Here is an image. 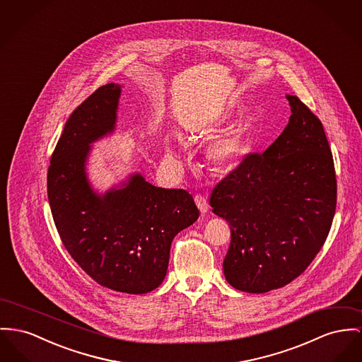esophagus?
Returning <instances> with one entry per match:
<instances>
[{
    "label": "esophagus",
    "mask_w": 362,
    "mask_h": 362,
    "mask_svg": "<svg viewBox=\"0 0 362 362\" xmlns=\"http://www.w3.org/2000/svg\"><path fill=\"white\" fill-rule=\"evenodd\" d=\"M194 203H196V206H197V209L200 210L202 214H204V213L209 211V203H207V200H206L204 196L196 194V196H194Z\"/></svg>",
    "instance_id": "1"
}]
</instances>
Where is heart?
I'll use <instances>...</instances> for the list:
<instances>
[{"label": "heart", "instance_id": "obj_1", "mask_svg": "<svg viewBox=\"0 0 362 362\" xmlns=\"http://www.w3.org/2000/svg\"><path fill=\"white\" fill-rule=\"evenodd\" d=\"M225 119V114L217 115L211 119L199 122L189 130L192 137H204L211 133L216 126ZM251 148L250 124L239 123L223 134L218 136L206 148L207 160L221 173H228L240 166Z\"/></svg>", "mask_w": 362, "mask_h": 362}]
</instances>
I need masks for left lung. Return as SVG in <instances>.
I'll list each match as a JSON object with an SVG mask.
<instances>
[{
  "instance_id": "1",
  "label": "left lung",
  "mask_w": 362,
  "mask_h": 362,
  "mask_svg": "<svg viewBox=\"0 0 362 362\" xmlns=\"http://www.w3.org/2000/svg\"><path fill=\"white\" fill-rule=\"evenodd\" d=\"M288 124L264 153L247 155L213 189V213L230 226L223 274L233 288L264 293L287 286L329 233L337 175L322 123L287 95Z\"/></svg>"
}]
</instances>
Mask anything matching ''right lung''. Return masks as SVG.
<instances>
[{"label":"right lung","instance_id":"obj_1","mask_svg":"<svg viewBox=\"0 0 362 362\" xmlns=\"http://www.w3.org/2000/svg\"><path fill=\"white\" fill-rule=\"evenodd\" d=\"M121 92L104 85L70 115L50 158L48 199L74 261L100 286L137 295L162 284L171 241L199 210L187 191L158 188L137 173L105 193L92 188L86 160L92 144L114 133Z\"/></svg>","mask_w":362,"mask_h":362}]
</instances>
